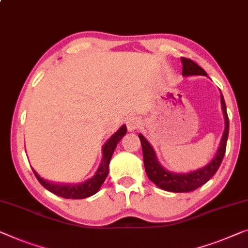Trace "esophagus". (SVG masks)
Instances as JSON below:
<instances>
[{"label":"esophagus","instance_id":"obj_1","mask_svg":"<svg viewBox=\"0 0 248 248\" xmlns=\"http://www.w3.org/2000/svg\"><path fill=\"white\" fill-rule=\"evenodd\" d=\"M140 124H141V121L138 116H131L126 122L127 130L130 132H134L140 127Z\"/></svg>","mask_w":248,"mask_h":248}]
</instances>
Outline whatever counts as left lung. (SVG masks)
I'll use <instances>...</instances> for the list:
<instances>
[{"label":"left lung","instance_id":"left-lung-1","mask_svg":"<svg viewBox=\"0 0 248 248\" xmlns=\"http://www.w3.org/2000/svg\"><path fill=\"white\" fill-rule=\"evenodd\" d=\"M182 62V76H207V73L202 67H199L191 59L181 58ZM221 100V109L225 117V130L222 133L219 146L216 154L209 163L202 168L197 169V170L190 171L188 173H177L167 170L166 168L161 166V163L157 161L156 154L154 152V149L150 144L148 140L143 136L141 133L139 134V138L141 140L142 151H143V161H144L145 172L148 177L154 185L159 186L160 189L166 190L171 192H189L193 191L199 186L206 184L208 180H210L216 173L218 168H219L222 159H224L226 144H227L228 132H229V120L227 115V109H226V104L224 96H220Z\"/></svg>","mask_w":248,"mask_h":248}]
</instances>
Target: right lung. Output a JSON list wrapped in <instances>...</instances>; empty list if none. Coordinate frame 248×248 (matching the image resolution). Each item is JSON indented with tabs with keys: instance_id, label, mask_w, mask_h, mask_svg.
Returning <instances> with one entry per match:
<instances>
[{
	"instance_id": "right-lung-1",
	"label": "right lung",
	"mask_w": 248,
	"mask_h": 248,
	"mask_svg": "<svg viewBox=\"0 0 248 248\" xmlns=\"http://www.w3.org/2000/svg\"><path fill=\"white\" fill-rule=\"evenodd\" d=\"M126 125H122L118 130L107 140V142L104 144L102 152H103V159L100 162L97 171L95 172V174L93 175L91 179L86 180L82 184L77 185H71V184H57V182H51L48 180H45L44 178H41L37 172L34 171V169H32L34 172V175L37 177L38 181L45 186L46 190H49L50 192L55 193V195L62 197L66 199H84L87 197H91L95 195L98 191L100 186L104 184L105 179L108 174L109 171V162L112 159V155L114 151L116 149L117 143L121 141L122 138L126 134Z\"/></svg>"
}]
</instances>
